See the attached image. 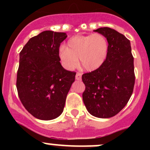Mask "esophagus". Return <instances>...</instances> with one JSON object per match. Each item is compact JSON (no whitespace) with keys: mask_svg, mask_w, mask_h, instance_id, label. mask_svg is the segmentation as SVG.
<instances>
[{"mask_svg":"<svg viewBox=\"0 0 150 150\" xmlns=\"http://www.w3.org/2000/svg\"><path fill=\"white\" fill-rule=\"evenodd\" d=\"M75 78H76L77 81H81V78H82V74L81 72H77L76 75H75Z\"/></svg>","mask_w":150,"mask_h":150,"instance_id":"1","label":"esophagus"}]
</instances>
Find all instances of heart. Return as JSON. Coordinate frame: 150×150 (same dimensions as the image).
<instances>
[{"label":"heart","instance_id":"obj_1","mask_svg":"<svg viewBox=\"0 0 150 150\" xmlns=\"http://www.w3.org/2000/svg\"><path fill=\"white\" fill-rule=\"evenodd\" d=\"M108 52V42L102 34L77 35L71 38L66 46L59 49V57L67 69L78 65L80 59L82 66L87 70H93L102 65Z\"/></svg>","mask_w":150,"mask_h":150}]
</instances>
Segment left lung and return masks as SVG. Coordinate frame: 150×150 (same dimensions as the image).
<instances>
[{
    "mask_svg": "<svg viewBox=\"0 0 150 150\" xmlns=\"http://www.w3.org/2000/svg\"><path fill=\"white\" fill-rule=\"evenodd\" d=\"M107 38L108 52L98 69L82 75L86 88L83 100L90 114L108 118L116 115L129 101L135 84L134 57L130 40L110 28L94 30Z\"/></svg>",
    "mask_w": 150,
    "mask_h": 150,
    "instance_id": "1",
    "label": "left lung"
}]
</instances>
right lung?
I'll return each mask as SVG.
<instances>
[{"instance_id":"right-lung-1","label":"right lung","mask_w":150,"mask_h":150,"mask_svg":"<svg viewBox=\"0 0 150 150\" xmlns=\"http://www.w3.org/2000/svg\"><path fill=\"white\" fill-rule=\"evenodd\" d=\"M64 33L46 30L31 38L19 53L16 88L21 102L35 117L49 120L62 113L75 72L60 63Z\"/></svg>"}]
</instances>
